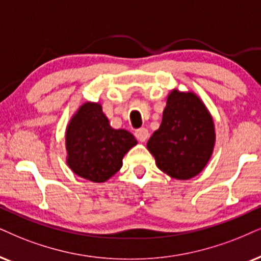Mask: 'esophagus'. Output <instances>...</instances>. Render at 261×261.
<instances>
[{"instance_id":"esophagus-1","label":"esophagus","mask_w":261,"mask_h":261,"mask_svg":"<svg viewBox=\"0 0 261 261\" xmlns=\"http://www.w3.org/2000/svg\"><path fill=\"white\" fill-rule=\"evenodd\" d=\"M135 136H136V138L140 142H146L148 140V137H149V133H148L146 127H141L135 133Z\"/></svg>"}]
</instances>
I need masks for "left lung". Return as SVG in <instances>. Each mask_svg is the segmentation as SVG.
<instances>
[{
	"mask_svg": "<svg viewBox=\"0 0 261 261\" xmlns=\"http://www.w3.org/2000/svg\"><path fill=\"white\" fill-rule=\"evenodd\" d=\"M214 144L213 118L201 98L193 91L173 89L160 127L147 143L156 166L176 179H190L208 164Z\"/></svg>",
	"mask_w": 261,
	"mask_h": 261,
	"instance_id": "left-lung-1",
	"label": "left lung"
}]
</instances>
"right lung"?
<instances>
[{"label": "right lung", "mask_w": 261, "mask_h": 261, "mask_svg": "<svg viewBox=\"0 0 261 261\" xmlns=\"http://www.w3.org/2000/svg\"><path fill=\"white\" fill-rule=\"evenodd\" d=\"M136 144L133 134L111 126L100 103L85 102L66 127V163L77 176L103 183L121 169L124 155Z\"/></svg>", "instance_id": "1"}]
</instances>
